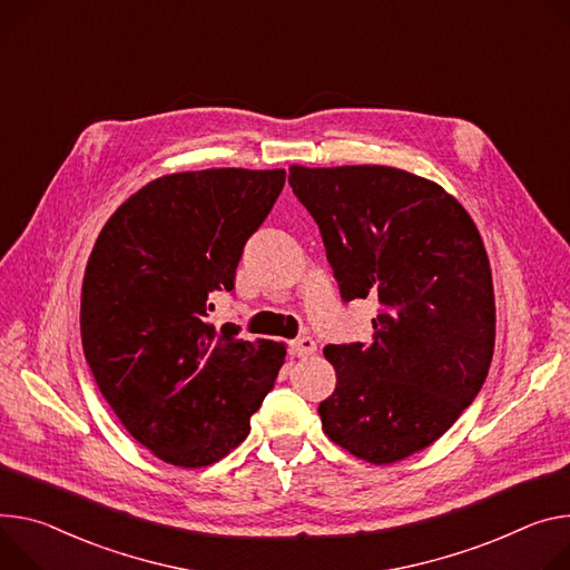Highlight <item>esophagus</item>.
Here are the masks:
<instances>
[{
    "label": "esophagus",
    "instance_id": "esophagus-1",
    "mask_svg": "<svg viewBox=\"0 0 570 570\" xmlns=\"http://www.w3.org/2000/svg\"><path fill=\"white\" fill-rule=\"evenodd\" d=\"M291 352H293L295 356H308V354H314V352H316V341H314L312 336L295 338V341L291 343Z\"/></svg>",
    "mask_w": 570,
    "mask_h": 570
}]
</instances>
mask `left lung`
<instances>
[{"instance_id":"obj_1","label":"left lung","mask_w":570,"mask_h":570,"mask_svg":"<svg viewBox=\"0 0 570 570\" xmlns=\"http://www.w3.org/2000/svg\"><path fill=\"white\" fill-rule=\"evenodd\" d=\"M288 184L345 302L382 304L371 343L323 350L336 371L323 432L375 465L425 450L475 400L493 356V279L473 218L436 181L389 166H291Z\"/></svg>"}]
</instances>
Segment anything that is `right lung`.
Instances as JSON below:
<instances>
[{"label":"right lung","instance_id":"obj_1","mask_svg":"<svg viewBox=\"0 0 570 570\" xmlns=\"http://www.w3.org/2000/svg\"><path fill=\"white\" fill-rule=\"evenodd\" d=\"M286 181L282 168L151 179L101 227L81 286V343L122 428L154 456L204 469L249 434L286 345L206 323L232 291L245 240Z\"/></svg>","mask_w":570,"mask_h":570}]
</instances>
